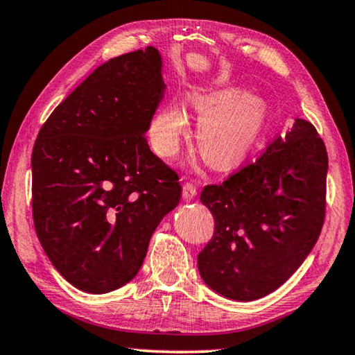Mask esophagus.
<instances>
[{
    "label": "esophagus",
    "mask_w": 355,
    "mask_h": 355,
    "mask_svg": "<svg viewBox=\"0 0 355 355\" xmlns=\"http://www.w3.org/2000/svg\"><path fill=\"white\" fill-rule=\"evenodd\" d=\"M197 196V188L192 183H184L183 186V199L184 200H191Z\"/></svg>",
    "instance_id": "esophagus-1"
}]
</instances>
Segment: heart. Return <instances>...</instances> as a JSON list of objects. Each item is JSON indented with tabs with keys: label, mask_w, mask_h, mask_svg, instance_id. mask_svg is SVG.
Instances as JSON below:
<instances>
[{
	"label": "heart",
	"mask_w": 355,
	"mask_h": 355,
	"mask_svg": "<svg viewBox=\"0 0 355 355\" xmlns=\"http://www.w3.org/2000/svg\"><path fill=\"white\" fill-rule=\"evenodd\" d=\"M188 101L197 116V144L203 158L216 169H232L248 156L266 125V103L238 87L192 89ZM188 133V117L177 103L156 112L148 128L155 152L171 158Z\"/></svg>",
	"instance_id": "1"
}]
</instances>
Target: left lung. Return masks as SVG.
<instances>
[{
  "instance_id": "8db88e82",
  "label": "left lung",
  "mask_w": 355,
  "mask_h": 355,
  "mask_svg": "<svg viewBox=\"0 0 355 355\" xmlns=\"http://www.w3.org/2000/svg\"><path fill=\"white\" fill-rule=\"evenodd\" d=\"M327 166L316 128L296 119L255 163L205 186L200 202L213 214L214 233L197 257L203 282L244 302L284 285L320 238Z\"/></svg>"
}]
</instances>
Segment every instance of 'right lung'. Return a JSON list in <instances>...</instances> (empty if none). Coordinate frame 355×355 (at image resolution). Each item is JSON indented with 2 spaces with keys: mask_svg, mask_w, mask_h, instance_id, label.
Instances as JSON below:
<instances>
[{
  "mask_svg": "<svg viewBox=\"0 0 355 355\" xmlns=\"http://www.w3.org/2000/svg\"><path fill=\"white\" fill-rule=\"evenodd\" d=\"M161 65L153 46L101 64L35 139V233L58 272L81 291L128 284L155 228L180 202L177 172L146 139L166 91Z\"/></svg>",
  "mask_w": 355,
  "mask_h": 355,
  "instance_id": "right-lung-1",
  "label": "right lung"
}]
</instances>
